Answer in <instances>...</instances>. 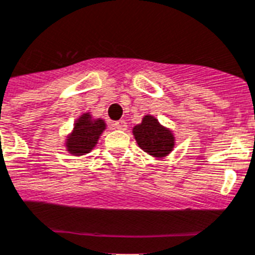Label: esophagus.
Returning a JSON list of instances; mask_svg holds the SVG:
<instances>
[{
	"mask_svg": "<svg viewBox=\"0 0 255 255\" xmlns=\"http://www.w3.org/2000/svg\"><path fill=\"white\" fill-rule=\"evenodd\" d=\"M115 128L119 130H126L128 129V125H126V123L124 120H120V121L115 123Z\"/></svg>",
	"mask_w": 255,
	"mask_h": 255,
	"instance_id": "34e87169",
	"label": "esophagus"
}]
</instances>
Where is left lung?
Instances as JSON below:
<instances>
[{"mask_svg": "<svg viewBox=\"0 0 255 255\" xmlns=\"http://www.w3.org/2000/svg\"><path fill=\"white\" fill-rule=\"evenodd\" d=\"M132 135L144 152L156 159H163L173 151V132L151 115L144 116L142 123L132 128Z\"/></svg>", "mask_w": 255, "mask_h": 255, "instance_id": "8db88e82", "label": "left lung"}]
</instances>
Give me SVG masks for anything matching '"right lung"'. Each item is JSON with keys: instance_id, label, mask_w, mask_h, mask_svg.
Masks as SVG:
<instances>
[{"instance_id": "obj_1", "label": "right lung", "mask_w": 255, "mask_h": 255, "mask_svg": "<svg viewBox=\"0 0 255 255\" xmlns=\"http://www.w3.org/2000/svg\"><path fill=\"white\" fill-rule=\"evenodd\" d=\"M107 124L103 119H94L90 112L83 113L74 123V128L65 139L66 151L74 156H82L91 152L98 144Z\"/></svg>"}]
</instances>
